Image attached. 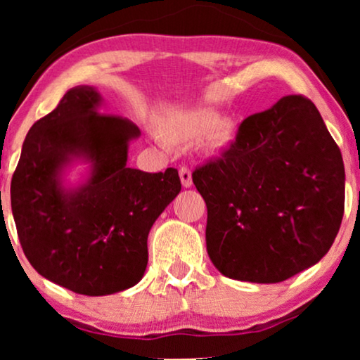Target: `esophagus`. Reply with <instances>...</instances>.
<instances>
[{"instance_id": "34e87169", "label": "esophagus", "mask_w": 360, "mask_h": 360, "mask_svg": "<svg viewBox=\"0 0 360 360\" xmlns=\"http://www.w3.org/2000/svg\"><path fill=\"white\" fill-rule=\"evenodd\" d=\"M179 175H180L181 185H184L185 188H190V186L193 185V180H191V170L188 169V167H180Z\"/></svg>"}]
</instances>
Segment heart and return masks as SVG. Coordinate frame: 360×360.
I'll return each instance as SVG.
<instances>
[{"instance_id": "obj_1", "label": "heart", "mask_w": 360, "mask_h": 360, "mask_svg": "<svg viewBox=\"0 0 360 360\" xmlns=\"http://www.w3.org/2000/svg\"><path fill=\"white\" fill-rule=\"evenodd\" d=\"M214 134V141L219 144H224L229 139V127L223 124L221 117L216 112H198L186 117L175 127V136L181 141H195L201 137Z\"/></svg>"}]
</instances>
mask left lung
I'll return each mask as SVG.
<instances>
[{
	"label": "left lung",
	"mask_w": 360,
	"mask_h": 360,
	"mask_svg": "<svg viewBox=\"0 0 360 360\" xmlns=\"http://www.w3.org/2000/svg\"><path fill=\"white\" fill-rule=\"evenodd\" d=\"M206 249L226 277L278 283L331 248L344 214L341 150L308 98L245 117L221 157L193 172Z\"/></svg>",
	"instance_id": "1"
}]
</instances>
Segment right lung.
<instances>
[{
  "label": "right lung",
  "instance_id": "add662e5",
  "mask_svg": "<svg viewBox=\"0 0 360 360\" xmlns=\"http://www.w3.org/2000/svg\"><path fill=\"white\" fill-rule=\"evenodd\" d=\"M96 88L68 90L29 129L11 180V210L26 257L42 277L101 297L134 287L146 272L147 236L180 193L176 169L149 174L126 165L134 122L98 112ZM73 158L92 164L77 189L61 186Z\"/></svg>",
  "mask_w": 360,
  "mask_h": 360
}]
</instances>
